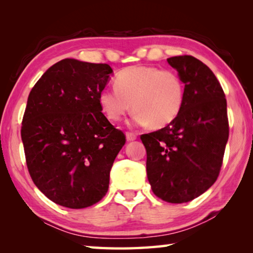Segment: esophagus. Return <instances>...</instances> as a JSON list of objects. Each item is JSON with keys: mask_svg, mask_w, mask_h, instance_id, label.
Masks as SVG:
<instances>
[{"mask_svg": "<svg viewBox=\"0 0 253 253\" xmlns=\"http://www.w3.org/2000/svg\"><path fill=\"white\" fill-rule=\"evenodd\" d=\"M126 138L128 142H131V140H135L137 138V135L134 134V132H130V131H127L126 132Z\"/></svg>", "mask_w": 253, "mask_h": 253, "instance_id": "1", "label": "esophagus"}]
</instances>
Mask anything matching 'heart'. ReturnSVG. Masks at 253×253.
Segmentation results:
<instances>
[{"instance_id": "obj_1", "label": "heart", "mask_w": 253, "mask_h": 253, "mask_svg": "<svg viewBox=\"0 0 253 253\" xmlns=\"http://www.w3.org/2000/svg\"><path fill=\"white\" fill-rule=\"evenodd\" d=\"M185 99V84L176 71L153 66H131L118 72L115 87L99 93L106 117L118 122L132 108L134 123L163 127L172 123Z\"/></svg>"}]
</instances>
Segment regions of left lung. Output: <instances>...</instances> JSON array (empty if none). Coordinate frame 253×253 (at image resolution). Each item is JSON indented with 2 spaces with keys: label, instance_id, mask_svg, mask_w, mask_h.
<instances>
[{
  "label": "left lung",
  "instance_id": "obj_1",
  "mask_svg": "<svg viewBox=\"0 0 253 253\" xmlns=\"http://www.w3.org/2000/svg\"><path fill=\"white\" fill-rule=\"evenodd\" d=\"M185 84V99L168 126L140 136L146 148L147 178L157 198L185 203L219 176L229 138L226 99L210 68L192 55L168 59Z\"/></svg>",
  "mask_w": 253,
  "mask_h": 253
}]
</instances>
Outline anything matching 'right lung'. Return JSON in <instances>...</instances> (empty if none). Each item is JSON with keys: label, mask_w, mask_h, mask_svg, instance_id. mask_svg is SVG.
Listing matches in <instances>:
<instances>
[{"label": "right lung", "mask_w": 253, "mask_h": 253, "mask_svg": "<svg viewBox=\"0 0 253 253\" xmlns=\"http://www.w3.org/2000/svg\"><path fill=\"white\" fill-rule=\"evenodd\" d=\"M111 72L107 63L63 59L30 91L21 127L28 170L42 193L62 207L99 202L126 143L99 105Z\"/></svg>", "instance_id": "1"}]
</instances>
